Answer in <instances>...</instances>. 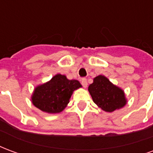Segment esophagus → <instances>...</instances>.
<instances>
[{
    "instance_id": "esophagus-1",
    "label": "esophagus",
    "mask_w": 153,
    "mask_h": 153,
    "mask_svg": "<svg viewBox=\"0 0 153 153\" xmlns=\"http://www.w3.org/2000/svg\"><path fill=\"white\" fill-rule=\"evenodd\" d=\"M81 83H82V85H83L84 88H86L88 86V81H87L86 79H82L81 80Z\"/></svg>"
}]
</instances>
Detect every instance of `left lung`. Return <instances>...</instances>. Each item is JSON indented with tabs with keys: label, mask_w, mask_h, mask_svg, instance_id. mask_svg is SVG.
Listing matches in <instances>:
<instances>
[{
	"label": "left lung",
	"mask_w": 153,
	"mask_h": 153,
	"mask_svg": "<svg viewBox=\"0 0 153 153\" xmlns=\"http://www.w3.org/2000/svg\"><path fill=\"white\" fill-rule=\"evenodd\" d=\"M88 92L94 103L106 112L122 108L127 103L124 91L103 75L93 79V83L88 86Z\"/></svg>",
	"instance_id": "obj_1"
}]
</instances>
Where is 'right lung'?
<instances>
[{
  "label": "right lung",
  "mask_w": 153,
  "mask_h": 153,
  "mask_svg": "<svg viewBox=\"0 0 153 153\" xmlns=\"http://www.w3.org/2000/svg\"><path fill=\"white\" fill-rule=\"evenodd\" d=\"M81 87L78 80H70L65 75L57 74L50 81L35 88L32 102L44 112L60 113L70 102L74 91Z\"/></svg>",
  "instance_id": "add662e5"
}]
</instances>
